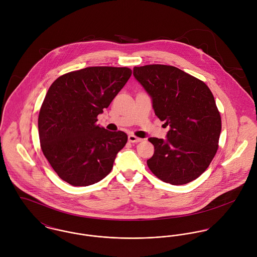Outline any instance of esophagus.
<instances>
[{"label":"esophagus","mask_w":257,"mask_h":257,"mask_svg":"<svg viewBox=\"0 0 257 257\" xmlns=\"http://www.w3.org/2000/svg\"><path fill=\"white\" fill-rule=\"evenodd\" d=\"M142 141H143L142 139L137 138V137L134 136V135H130V136H128V142H130V143H141Z\"/></svg>","instance_id":"1"}]
</instances>
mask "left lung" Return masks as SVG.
Listing matches in <instances>:
<instances>
[{
	"instance_id": "1",
	"label": "left lung",
	"mask_w": 257,
	"mask_h": 257,
	"mask_svg": "<svg viewBox=\"0 0 257 257\" xmlns=\"http://www.w3.org/2000/svg\"><path fill=\"white\" fill-rule=\"evenodd\" d=\"M134 76L151 98L155 114L170 127L165 140L148 139L154 146V154L147 160L149 169L172 185L195 180L219 147L221 120L211 90L174 66L135 67Z\"/></svg>"
}]
</instances>
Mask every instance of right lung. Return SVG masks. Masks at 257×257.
<instances>
[{"mask_svg": "<svg viewBox=\"0 0 257 257\" xmlns=\"http://www.w3.org/2000/svg\"><path fill=\"white\" fill-rule=\"evenodd\" d=\"M131 75L126 67H87L60 76L48 89L38 115L39 141L44 156L65 182L89 186L110 173L127 136L100 126L97 116Z\"/></svg>", "mask_w": 257, "mask_h": 257, "instance_id": "obj_1", "label": "right lung"}]
</instances>
